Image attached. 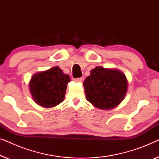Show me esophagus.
Listing matches in <instances>:
<instances>
[{
	"label": "esophagus",
	"instance_id": "obj_1",
	"mask_svg": "<svg viewBox=\"0 0 159 159\" xmlns=\"http://www.w3.org/2000/svg\"><path fill=\"white\" fill-rule=\"evenodd\" d=\"M75 80L76 82H82V81L84 80V77H80V78H76L75 79Z\"/></svg>",
	"mask_w": 159,
	"mask_h": 159
}]
</instances>
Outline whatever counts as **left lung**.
<instances>
[{
  "label": "left lung",
  "instance_id": "left-lung-1",
  "mask_svg": "<svg viewBox=\"0 0 159 159\" xmlns=\"http://www.w3.org/2000/svg\"><path fill=\"white\" fill-rule=\"evenodd\" d=\"M87 100L101 109L116 107L127 91V80L118 69L96 66L83 82Z\"/></svg>",
  "mask_w": 159,
  "mask_h": 159
}]
</instances>
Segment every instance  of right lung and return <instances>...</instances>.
Masks as SVG:
<instances>
[{
	"mask_svg": "<svg viewBox=\"0 0 159 159\" xmlns=\"http://www.w3.org/2000/svg\"><path fill=\"white\" fill-rule=\"evenodd\" d=\"M70 82L59 67L38 72L32 76L29 87L32 98L39 106L51 108L64 101L67 84Z\"/></svg>",
	"mask_w": 159,
	"mask_h": 159,
	"instance_id": "add662e5",
	"label": "right lung"
}]
</instances>
